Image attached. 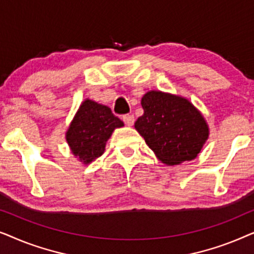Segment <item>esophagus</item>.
<instances>
[{
	"label": "esophagus",
	"instance_id": "34e87169",
	"mask_svg": "<svg viewBox=\"0 0 254 254\" xmlns=\"http://www.w3.org/2000/svg\"><path fill=\"white\" fill-rule=\"evenodd\" d=\"M123 120H124V123L127 125V126H131L135 121L133 114H125V116H123Z\"/></svg>",
	"mask_w": 254,
	"mask_h": 254
}]
</instances>
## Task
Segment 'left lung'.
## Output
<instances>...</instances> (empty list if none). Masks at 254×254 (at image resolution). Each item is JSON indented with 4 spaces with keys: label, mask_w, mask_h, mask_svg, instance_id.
Here are the masks:
<instances>
[{
    "label": "left lung",
    "mask_w": 254,
    "mask_h": 254,
    "mask_svg": "<svg viewBox=\"0 0 254 254\" xmlns=\"http://www.w3.org/2000/svg\"><path fill=\"white\" fill-rule=\"evenodd\" d=\"M143 116L135 128L148 147L169 165L192 161L208 138V126L192 104L182 97L149 91L141 100Z\"/></svg>",
    "instance_id": "left-lung-1"
}]
</instances>
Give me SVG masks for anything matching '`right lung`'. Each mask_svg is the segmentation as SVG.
<instances>
[{
    "label": "right lung",
    "mask_w": 254,
    "mask_h": 254,
    "mask_svg": "<svg viewBox=\"0 0 254 254\" xmlns=\"http://www.w3.org/2000/svg\"><path fill=\"white\" fill-rule=\"evenodd\" d=\"M123 126V121L110 107L86 99L71 121L65 138L72 154L88 164L104 154L106 141L114 128Z\"/></svg>",
    "instance_id": "1"
}]
</instances>
